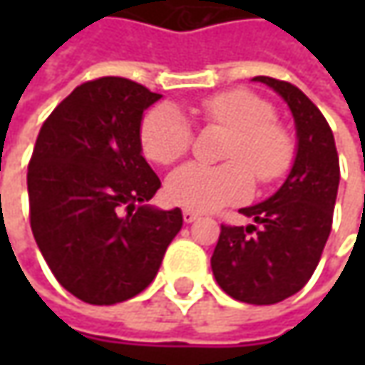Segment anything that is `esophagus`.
<instances>
[{"mask_svg": "<svg viewBox=\"0 0 365 365\" xmlns=\"http://www.w3.org/2000/svg\"><path fill=\"white\" fill-rule=\"evenodd\" d=\"M182 219H185V223H192L195 219H199V213H195L192 209H185L182 211Z\"/></svg>", "mask_w": 365, "mask_h": 365, "instance_id": "obj_1", "label": "esophagus"}]
</instances>
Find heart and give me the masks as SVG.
Listing matches in <instances>:
<instances>
[{
  "mask_svg": "<svg viewBox=\"0 0 365 365\" xmlns=\"http://www.w3.org/2000/svg\"><path fill=\"white\" fill-rule=\"evenodd\" d=\"M209 123L227 128L232 135L223 150L230 162L205 166L190 162L176 168L166 180L173 203L192 211H215L245 199L259 182H272L287 173L292 160V140L274 121L270 103L247 91L219 93L201 107ZM140 142L150 160L173 164L189 152L192 142L189 121L170 106L154 107L142 121Z\"/></svg>",
  "mask_w": 365,
  "mask_h": 365,
  "instance_id": "obj_1",
  "label": "heart"
}]
</instances>
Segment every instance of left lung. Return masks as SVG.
Masks as SVG:
<instances>
[{
  "label": "left lung",
  "mask_w": 365,
  "mask_h": 365,
  "mask_svg": "<svg viewBox=\"0 0 365 365\" xmlns=\"http://www.w3.org/2000/svg\"><path fill=\"white\" fill-rule=\"evenodd\" d=\"M278 93L294 118L297 154L280 189L240 209L250 225H221L211 256L217 284L232 299L274 304L297 294L315 272L327 244L339 187V158L329 123L287 81L254 77Z\"/></svg>",
  "instance_id": "1"
}]
</instances>
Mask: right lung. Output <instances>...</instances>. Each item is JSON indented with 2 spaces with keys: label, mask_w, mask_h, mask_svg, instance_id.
<instances>
[{
  "label": "right lung",
  "mask_w": 365,
  "mask_h": 365,
  "mask_svg": "<svg viewBox=\"0 0 365 365\" xmlns=\"http://www.w3.org/2000/svg\"><path fill=\"white\" fill-rule=\"evenodd\" d=\"M162 95L130 78L77 87L44 121L28 166L30 225L71 294L115 304L156 278L182 211L148 201L160 189L142 156L144 111Z\"/></svg>",
  "instance_id": "right-lung-1"
}]
</instances>
